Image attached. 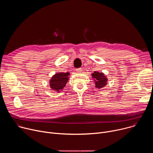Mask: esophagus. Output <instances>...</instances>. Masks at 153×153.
Here are the masks:
<instances>
[{"label": "esophagus", "mask_w": 153, "mask_h": 153, "mask_svg": "<svg viewBox=\"0 0 153 153\" xmlns=\"http://www.w3.org/2000/svg\"><path fill=\"white\" fill-rule=\"evenodd\" d=\"M76 71H77V73H81V72L82 71V69H81V68H78V69H77V70H76Z\"/></svg>", "instance_id": "34e87169"}]
</instances>
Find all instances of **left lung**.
<instances>
[{"label":"left lung","instance_id":"8db88e82","mask_svg":"<svg viewBox=\"0 0 153 153\" xmlns=\"http://www.w3.org/2000/svg\"><path fill=\"white\" fill-rule=\"evenodd\" d=\"M92 78L94 80L96 88L100 89L103 88L107 85L108 79L106 76L103 73H99L98 71H94L92 74Z\"/></svg>","mask_w":153,"mask_h":153}]
</instances>
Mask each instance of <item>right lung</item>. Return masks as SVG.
<instances>
[{"instance_id":"obj_1","label":"right lung","mask_w":153,"mask_h":153,"mask_svg":"<svg viewBox=\"0 0 153 153\" xmlns=\"http://www.w3.org/2000/svg\"><path fill=\"white\" fill-rule=\"evenodd\" d=\"M70 73H57L54 74L50 80V86L51 90L59 93L63 89L70 78Z\"/></svg>"}]
</instances>
